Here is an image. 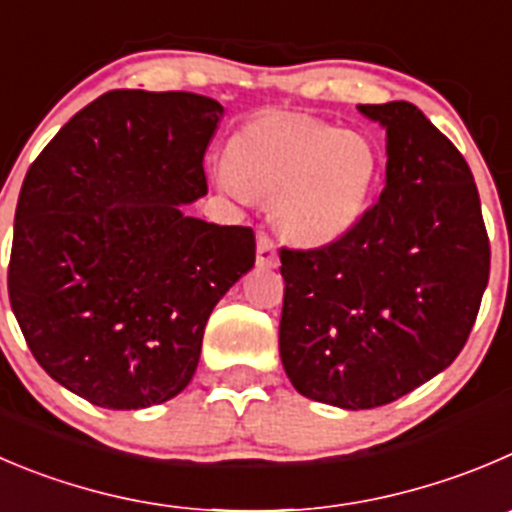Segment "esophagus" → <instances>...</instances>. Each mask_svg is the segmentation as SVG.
I'll return each instance as SVG.
<instances>
[{
  "instance_id": "34e87169",
  "label": "esophagus",
  "mask_w": 512,
  "mask_h": 512,
  "mask_svg": "<svg viewBox=\"0 0 512 512\" xmlns=\"http://www.w3.org/2000/svg\"><path fill=\"white\" fill-rule=\"evenodd\" d=\"M256 264L266 266V269H276L279 266V253H276L274 238L264 231L256 236Z\"/></svg>"
}]
</instances>
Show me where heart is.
<instances>
[{
	"mask_svg": "<svg viewBox=\"0 0 512 512\" xmlns=\"http://www.w3.org/2000/svg\"><path fill=\"white\" fill-rule=\"evenodd\" d=\"M379 178L377 145L311 115L264 113L233 133L221 183L236 198L271 201L276 226L321 246L357 226Z\"/></svg>",
	"mask_w": 512,
	"mask_h": 512,
	"instance_id": "heart-1",
	"label": "heart"
}]
</instances>
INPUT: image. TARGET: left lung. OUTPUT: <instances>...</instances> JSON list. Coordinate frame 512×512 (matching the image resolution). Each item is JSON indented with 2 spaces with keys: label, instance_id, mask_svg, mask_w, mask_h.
Wrapping results in <instances>:
<instances>
[{
  "label": "left lung",
  "instance_id": "obj_1",
  "mask_svg": "<svg viewBox=\"0 0 512 512\" xmlns=\"http://www.w3.org/2000/svg\"><path fill=\"white\" fill-rule=\"evenodd\" d=\"M387 128V183L357 226L281 248V362L296 392L372 410L455 362L478 319L490 238L460 150L412 102L359 105Z\"/></svg>",
  "mask_w": 512,
  "mask_h": 512
}]
</instances>
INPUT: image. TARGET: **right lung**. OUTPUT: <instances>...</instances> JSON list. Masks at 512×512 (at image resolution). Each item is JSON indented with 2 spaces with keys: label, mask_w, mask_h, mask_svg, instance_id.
Instances as JSON below:
<instances>
[{
  "label": "right lung",
  "mask_w": 512,
  "mask_h": 512,
  "mask_svg": "<svg viewBox=\"0 0 512 512\" xmlns=\"http://www.w3.org/2000/svg\"><path fill=\"white\" fill-rule=\"evenodd\" d=\"M221 115L196 92H105L24 175L9 304L40 367L92 405L140 410L183 392L213 306L256 261L251 228L180 206L208 193Z\"/></svg>",
  "instance_id": "add662e5"
}]
</instances>
